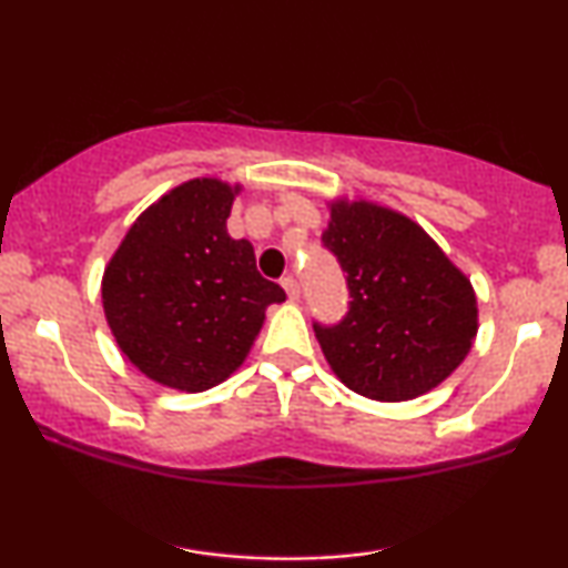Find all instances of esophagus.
I'll use <instances>...</instances> for the list:
<instances>
[{
	"label": "esophagus",
	"instance_id": "1",
	"mask_svg": "<svg viewBox=\"0 0 568 568\" xmlns=\"http://www.w3.org/2000/svg\"><path fill=\"white\" fill-rule=\"evenodd\" d=\"M282 286L286 290V297H290V300H300V282H297V278H294L292 274L282 278Z\"/></svg>",
	"mask_w": 568,
	"mask_h": 568
}]
</instances>
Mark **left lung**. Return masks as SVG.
Returning <instances> with one entry per match:
<instances>
[{
    "instance_id": "obj_1",
    "label": "left lung",
    "mask_w": 568,
    "mask_h": 568,
    "mask_svg": "<svg viewBox=\"0 0 568 568\" xmlns=\"http://www.w3.org/2000/svg\"><path fill=\"white\" fill-rule=\"evenodd\" d=\"M323 247L346 274L348 313L313 323L341 383L372 400H410L453 375L478 331L476 292L408 216L369 201L331 206Z\"/></svg>"
}]
</instances>
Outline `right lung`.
Instances as JSON below:
<instances>
[{
    "mask_svg": "<svg viewBox=\"0 0 568 568\" xmlns=\"http://www.w3.org/2000/svg\"><path fill=\"white\" fill-rule=\"evenodd\" d=\"M216 178L165 193L123 237L103 276L115 344L154 383L201 393L235 372L266 307L286 294L255 268L247 240L227 235L232 199Z\"/></svg>",
    "mask_w": 568,
    "mask_h": 568,
    "instance_id": "add662e5",
    "label": "right lung"
}]
</instances>
